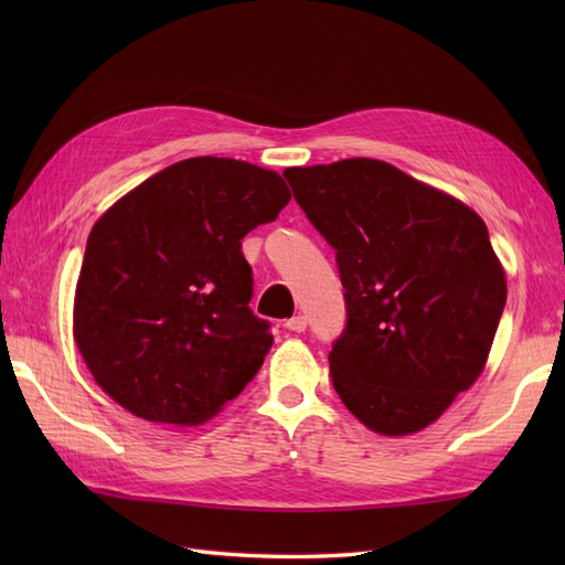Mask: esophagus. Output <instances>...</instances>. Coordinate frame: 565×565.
Listing matches in <instances>:
<instances>
[{"instance_id": "obj_1", "label": "esophagus", "mask_w": 565, "mask_h": 565, "mask_svg": "<svg viewBox=\"0 0 565 565\" xmlns=\"http://www.w3.org/2000/svg\"><path fill=\"white\" fill-rule=\"evenodd\" d=\"M306 328H308L306 316H294L291 320H286V330H291V332H303Z\"/></svg>"}]
</instances>
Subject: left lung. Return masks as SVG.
<instances>
[{
  "label": "left lung",
  "mask_w": 565,
  "mask_h": 565,
  "mask_svg": "<svg viewBox=\"0 0 565 565\" xmlns=\"http://www.w3.org/2000/svg\"><path fill=\"white\" fill-rule=\"evenodd\" d=\"M294 199L338 252L347 328L330 374L359 423L405 437L483 374L505 269L481 215L381 160L286 167Z\"/></svg>",
  "instance_id": "8db88e82"
}]
</instances>
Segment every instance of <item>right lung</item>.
Segmentation results:
<instances>
[{
	"label": "right lung",
	"mask_w": 565,
	"mask_h": 565,
	"mask_svg": "<svg viewBox=\"0 0 565 565\" xmlns=\"http://www.w3.org/2000/svg\"><path fill=\"white\" fill-rule=\"evenodd\" d=\"M289 199L276 172L206 154L164 167L94 223L72 334L109 398L174 427L237 398L274 342L249 310L239 239Z\"/></svg>",
	"instance_id": "obj_1"
}]
</instances>
